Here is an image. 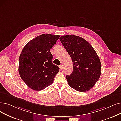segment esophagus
Returning a JSON list of instances; mask_svg holds the SVG:
<instances>
[{
	"instance_id": "obj_1",
	"label": "esophagus",
	"mask_w": 121,
	"mask_h": 121,
	"mask_svg": "<svg viewBox=\"0 0 121 121\" xmlns=\"http://www.w3.org/2000/svg\"><path fill=\"white\" fill-rule=\"evenodd\" d=\"M59 68H60V70H62L63 69V66L62 65L59 66Z\"/></svg>"
}]
</instances>
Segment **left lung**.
<instances>
[{
	"label": "left lung",
	"mask_w": 121,
	"mask_h": 121,
	"mask_svg": "<svg viewBox=\"0 0 121 121\" xmlns=\"http://www.w3.org/2000/svg\"><path fill=\"white\" fill-rule=\"evenodd\" d=\"M59 39L73 64L72 73L66 76L69 85L80 92L91 90L101 74V62L96 52L90 43L78 36L67 35Z\"/></svg>",
	"instance_id": "1"
}]
</instances>
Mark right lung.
Returning <instances> with one entry per match:
<instances>
[{"label":"right lung","mask_w":121,"mask_h":121,"mask_svg":"<svg viewBox=\"0 0 121 121\" xmlns=\"http://www.w3.org/2000/svg\"><path fill=\"white\" fill-rule=\"evenodd\" d=\"M60 35L43 34L30 40L23 49L19 59V73L30 88L41 91L51 85L59 68L52 63L50 49Z\"/></svg>","instance_id":"add662e5"}]
</instances>
